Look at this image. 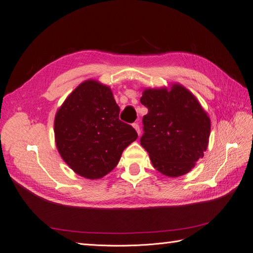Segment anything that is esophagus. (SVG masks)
Masks as SVG:
<instances>
[{
    "label": "esophagus",
    "mask_w": 253,
    "mask_h": 253,
    "mask_svg": "<svg viewBox=\"0 0 253 253\" xmlns=\"http://www.w3.org/2000/svg\"><path fill=\"white\" fill-rule=\"evenodd\" d=\"M133 127L136 129V132L138 133V135H140V127H139V125L136 124V122H135V124H133Z\"/></svg>",
    "instance_id": "34e87169"
}]
</instances>
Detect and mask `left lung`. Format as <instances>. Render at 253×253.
Listing matches in <instances>:
<instances>
[{
	"mask_svg": "<svg viewBox=\"0 0 253 253\" xmlns=\"http://www.w3.org/2000/svg\"><path fill=\"white\" fill-rule=\"evenodd\" d=\"M140 102L149 110L140 143L153 167L170 177L190 172L204 156L210 136V119L200 102L179 84L170 91L145 89Z\"/></svg>",
	"mask_w": 253,
	"mask_h": 253,
	"instance_id": "left-lung-1",
	"label": "left lung"
}]
</instances>
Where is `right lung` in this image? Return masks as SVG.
<instances>
[{
  "instance_id": "add662e5",
  "label": "right lung",
  "mask_w": 253,
  "mask_h": 253,
  "mask_svg": "<svg viewBox=\"0 0 253 253\" xmlns=\"http://www.w3.org/2000/svg\"><path fill=\"white\" fill-rule=\"evenodd\" d=\"M119 112L111 88L94 80L81 83L59 109L55 118L57 148L80 176L103 177L137 139L135 128L119 119Z\"/></svg>"
}]
</instances>
